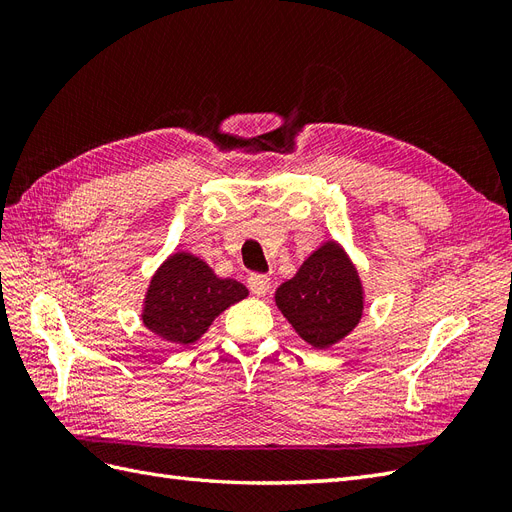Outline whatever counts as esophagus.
<instances>
[{"label":"esophagus","mask_w":512,"mask_h":512,"mask_svg":"<svg viewBox=\"0 0 512 512\" xmlns=\"http://www.w3.org/2000/svg\"><path fill=\"white\" fill-rule=\"evenodd\" d=\"M247 286H250V290L256 294V297H265L271 288V280L269 275H250Z\"/></svg>","instance_id":"34e87169"}]
</instances>
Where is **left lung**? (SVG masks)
I'll use <instances>...</instances> for the list:
<instances>
[{
	"instance_id": "obj_1",
	"label": "left lung",
	"mask_w": 512,
	"mask_h": 512,
	"mask_svg": "<svg viewBox=\"0 0 512 512\" xmlns=\"http://www.w3.org/2000/svg\"><path fill=\"white\" fill-rule=\"evenodd\" d=\"M275 305L297 335L316 350L346 339L363 318L365 288L346 247L327 239L275 290Z\"/></svg>"
}]
</instances>
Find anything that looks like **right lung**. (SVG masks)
<instances>
[{"label": "right lung", "instance_id": "right-lung-1", "mask_svg": "<svg viewBox=\"0 0 512 512\" xmlns=\"http://www.w3.org/2000/svg\"><path fill=\"white\" fill-rule=\"evenodd\" d=\"M247 294L241 282L215 275L200 256L177 250L151 275L141 320L147 331L164 342L192 346L215 318Z\"/></svg>", "mask_w": 512, "mask_h": 512}]
</instances>
